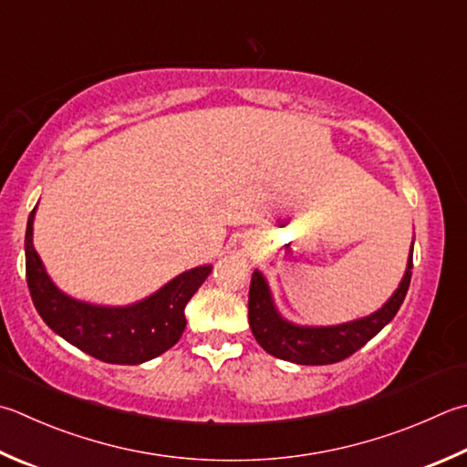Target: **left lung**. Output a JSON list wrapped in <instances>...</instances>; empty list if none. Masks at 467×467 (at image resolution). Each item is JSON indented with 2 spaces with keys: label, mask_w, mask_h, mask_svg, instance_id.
I'll list each match as a JSON object with an SVG mask.
<instances>
[{
  "label": "left lung",
  "mask_w": 467,
  "mask_h": 467,
  "mask_svg": "<svg viewBox=\"0 0 467 467\" xmlns=\"http://www.w3.org/2000/svg\"><path fill=\"white\" fill-rule=\"evenodd\" d=\"M412 270V244L407 270L399 288L380 309L359 319L337 325H298L278 311L266 276L256 268L248 296V319L254 337L270 356L301 366L336 364L364 348L376 333L389 325L407 296Z\"/></svg>",
  "instance_id": "1"
}]
</instances>
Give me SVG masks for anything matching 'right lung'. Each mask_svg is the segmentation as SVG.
I'll return each mask as SVG.
<instances>
[{
    "label": "right lung",
    "mask_w": 467,
    "mask_h": 467,
    "mask_svg": "<svg viewBox=\"0 0 467 467\" xmlns=\"http://www.w3.org/2000/svg\"><path fill=\"white\" fill-rule=\"evenodd\" d=\"M34 213L36 207L26 225V280L38 315L57 336L101 362L128 366L158 358L181 339L187 325L184 306L211 275V264L181 272L131 305L87 303L52 283L34 248Z\"/></svg>",
    "instance_id": "right-lung-1"
}]
</instances>
